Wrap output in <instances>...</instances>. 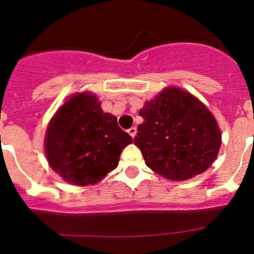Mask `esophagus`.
Segmentation results:
<instances>
[{
  "mask_svg": "<svg viewBox=\"0 0 254 254\" xmlns=\"http://www.w3.org/2000/svg\"><path fill=\"white\" fill-rule=\"evenodd\" d=\"M127 132H129V135L132 137V138H135V136H136V133H137V129L135 127H130L129 130H127Z\"/></svg>",
  "mask_w": 254,
  "mask_h": 254,
  "instance_id": "obj_1",
  "label": "esophagus"
}]
</instances>
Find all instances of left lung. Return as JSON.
<instances>
[{
    "label": "left lung",
    "instance_id": "left-lung-1",
    "mask_svg": "<svg viewBox=\"0 0 254 254\" xmlns=\"http://www.w3.org/2000/svg\"><path fill=\"white\" fill-rule=\"evenodd\" d=\"M135 144L145 165L170 180H186L208 170L221 147L212 113L191 93L168 87L139 110Z\"/></svg>",
    "mask_w": 254,
    "mask_h": 254
}]
</instances>
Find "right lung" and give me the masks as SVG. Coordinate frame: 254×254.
<instances>
[{
	"mask_svg": "<svg viewBox=\"0 0 254 254\" xmlns=\"http://www.w3.org/2000/svg\"><path fill=\"white\" fill-rule=\"evenodd\" d=\"M132 138L105 113L97 95L78 93L61 106L46 129L45 153L51 168L65 182L93 185L118 166Z\"/></svg>",
	"mask_w": 254,
	"mask_h": 254,
	"instance_id": "obj_1",
	"label": "right lung"
}]
</instances>
